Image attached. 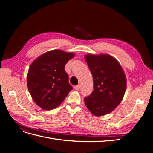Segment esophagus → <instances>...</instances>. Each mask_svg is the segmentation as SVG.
<instances>
[{
    "mask_svg": "<svg viewBox=\"0 0 153 153\" xmlns=\"http://www.w3.org/2000/svg\"><path fill=\"white\" fill-rule=\"evenodd\" d=\"M80 85H76V86H75V90H76V91H78L80 89Z\"/></svg>",
    "mask_w": 153,
    "mask_h": 153,
    "instance_id": "1",
    "label": "esophagus"
}]
</instances>
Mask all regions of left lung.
I'll list each match as a JSON object with an SVG mask.
<instances>
[{
	"label": "left lung",
	"mask_w": 153,
	"mask_h": 153,
	"mask_svg": "<svg viewBox=\"0 0 153 153\" xmlns=\"http://www.w3.org/2000/svg\"><path fill=\"white\" fill-rule=\"evenodd\" d=\"M93 77L94 91L84 98L87 108L96 116L113 111L121 103L126 88L123 69L116 59L107 54L85 55Z\"/></svg>",
	"instance_id": "1"
}]
</instances>
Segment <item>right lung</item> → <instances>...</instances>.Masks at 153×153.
<instances>
[{
  "mask_svg": "<svg viewBox=\"0 0 153 153\" xmlns=\"http://www.w3.org/2000/svg\"><path fill=\"white\" fill-rule=\"evenodd\" d=\"M74 57L61 50L49 51L31 64L27 77L29 91L34 102L44 110L61 105L72 89L66 64Z\"/></svg>",
  "mask_w": 153,
  "mask_h": 153,
  "instance_id": "right-lung-1",
  "label": "right lung"
}]
</instances>
